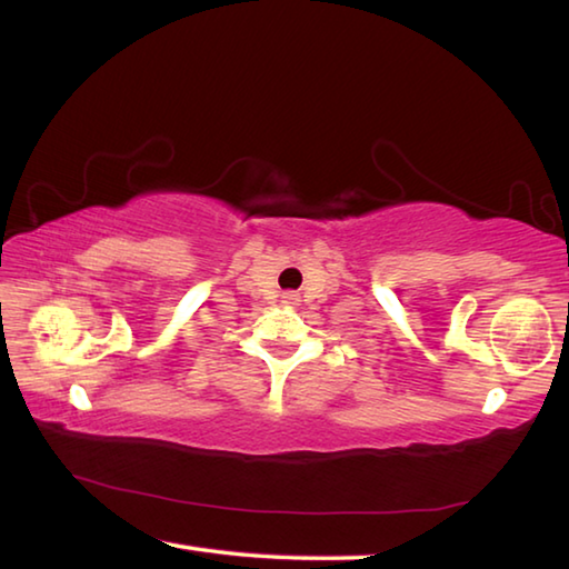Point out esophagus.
<instances>
[{"instance_id": "obj_1", "label": "esophagus", "mask_w": 569, "mask_h": 569, "mask_svg": "<svg viewBox=\"0 0 569 569\" xmlns=\"http://www.w3.org/2000/svg\"><path fill=\"white\" fill-rule=\"evenodd\" d=\"M283 303L286 306H296L298 303V293H283Z\"/></svg>"}]
</instances>
